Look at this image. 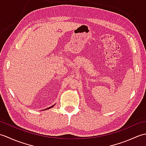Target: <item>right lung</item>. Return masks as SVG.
Segmentation results:
<instances>
[{"mask_svg":"<svg viewBox=\"0 0 146 146\" xmlns=\"http://www.w3.org/2000/svg\"><path fill=\"white\" fill-rule=\"evenodd\" d=\"M55 105V104H54L53 105H52L51 107H48V108H46V109H44L43 110H48V109H49V108H52V107H53Z\"/></svg>","mask_w":146,"mask_h":146,"instance_id":"1","label":"right lung"}]
</instances>
